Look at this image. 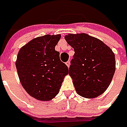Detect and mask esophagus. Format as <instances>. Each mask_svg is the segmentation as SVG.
Returning <instances> with one entry per match:
<instances>
[{"instance_id":"esophagus-1","label":"esophagus","mask_w":127,"mask_h":127,"mask_svg":"<svg viewBox=\"0 0 127 127\" xmlns=\"http://www.w3.org/2000/svg\"><path fill=\"white\" fill-rule=\"evenodd\" d=\"M65 64H66V65L69 68V66H70V61H68V62L65 63Z\"/></svg>"}]
</instances>
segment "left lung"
<instances>
[{"label":"left lung","instance_id":"obj_1","mask_svg":"<svg viewBox=\"0 0 127 127\" xmlns=\"http://www.w3.org/2000/svg\"><path fill=\"white\" fill-rule=\"evenodd\" d=\"M65 40L74 48L69 74L78 95L95 98L109 87L115 72L113 51L102 40L87 34H69Z\"/></svg>","mask_w":127,"mask_h":127}]
</instances>
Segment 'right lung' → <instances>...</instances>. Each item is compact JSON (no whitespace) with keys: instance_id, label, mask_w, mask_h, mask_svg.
I'll use <instances>...</instances> for the list:
<instances>
[{"instance_id":"right-lung-1","label":"right lung","mask_w":127,"mask_h":127,"mask_svg":"<svg viewBox=\"0 0 127 127\" xmlns=\"http://www.w3.org/2000/svg\"><path fill=\"white\" fill-rule=\"evenodd\" d=\"M60 37V34L36 37L18 53L16 67L20 82L27 93L40 101L53 98L69 73L59 52L55 50Z\"/></svg>"}]
</instances>
